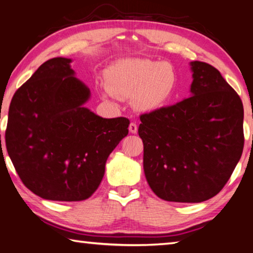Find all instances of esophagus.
I'll return each instance as SVG.
<instances>
[{
	"instance_id": "34e87169",
	"label": "esophagus",
	"mask_w": 253,
	"mask_h": 253,
	"mask_svg": "<svg viewBox=\"0 0 253 253\" xmlns=\"http://www.w3.org/2000/svg\"><path fill=\"white\" fill-rule=\"evenodd\" d=\"M137 125H136V123H130L129 124V131L131 132V134H136L137 132Z\"/></svg>"
}]
</instances>
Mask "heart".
Here are the masks:
<instances>
[{"instance_id": "obj_1", "label": "heart", "mask_w": 253, "mask_h": 253, "mask_svg": "<svg viewBox=\"0 0 253 253\" xmlns=\"http://www.w3.org/2000/svg\"><path fill=\"white\" fill-rule=\"evenodd\" d=\"M109 85H104L105 95L115 98L135 97L137 108L152 110L161 107L175 91L177 78L168 63L148 60L126 59L110 68Z\"/></svg>"}]
</instances>
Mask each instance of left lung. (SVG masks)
Masks as SVG:
<instances>
[{"label": "left lung", "mask_w": 253, "mask_h": 253, "mask_svg": "<svg viewBox=\"0 0 253 253\" xmlns=\"http://www.w3.org/2000/svg\"><path fill=\"white\" fill-rule=\"evenodd\" d=\"M190 98L140 115L144 172L169 202L199 203L224 187L242 155L243 105L220 71L192 61Z\"/></svg>", "instance_id": "left-lung-1"}]
</instances>
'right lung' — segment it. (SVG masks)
Wrapping results in <instances>:
<instances>
[{
    "label": "right lung",
    "mask_w": 253,
    "mask_h": 253,
    "mask_svg": "<svg viewBox=\"0 0 253 253\" xmlns=\"http://www.w3.org/2000/svg\"><path fill=\"white\" fill-rule=\"evenodd\" d=\"M70 59L53 58L15 91L8 109L6 149L34 194L75 202L90 198L109 154L127 136L129 119H106L84 107L90 91L75 78Z\"/></svg>",
    "instance_id": "right-lung-1"
}]
</instances>
